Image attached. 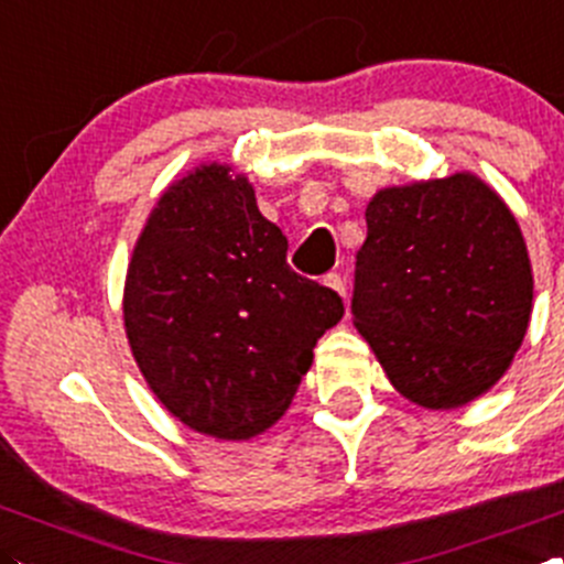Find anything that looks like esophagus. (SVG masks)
<instances>
[{
    "label": "esophagus",
    "mask_w": 564,
    "mask_h": 564,
    "mask_svg": "<svg viewBox=\"0 0 564 564\" xmlns=\"http://www.w3.org/2000/svg\"><path fill=\"white\" fill-rule=\"evenodd\" d=\"M324 285H329L332 291H337V293H340L343 299H346V279H343L340 273H337V271L326 273V276H324Z\"/></svg>",
    "instance_id": "obj_1"
}]
</instances>
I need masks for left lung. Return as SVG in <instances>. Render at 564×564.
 Masks as SVG:
<instances>
[{
    "mask_svg": "<svg viewBox=\"0 0 564 564\" xmlns=\"http://www.w3.org/2000/svg\"><path fill=\"white\" fill-rule=\"evenodd\" d=\"M351 313L401 395L454 410L487 393L532 315L518 221L474 174L384 187L368 202Z\"/></svg>",
    "mask_w": 564,
    "mask_h": 564,
    "instance_id": "1",
    "label": "left lung"
}]
</instances>
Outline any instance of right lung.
<instances>
[{"mask_svg":"<svg viewBox=\"0 0 564 564\" xmlns=\"http://www.w3.org/2000/svg\"><path fill=\"white\" fill-rule=\"evenodd\" d=\"M229 171L198 165L160 196L127 271L124 326L171 415L249 440L291 406L343 299L288 265V238Z\"/></svg>","mask_w":564,"mask_h":564,"instance_id":"add662e5","label":"right lung"}]
</instances>
